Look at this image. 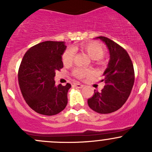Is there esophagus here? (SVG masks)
<instances>
[{
	"label": "esophagus",
	"instance_id": "obj_1",
	"mask_svg": "<svg viewBox=\"0 0 152 152\" xmlns=\"http://www.w3.org/2000/svg\"><path fill=\"white\" fill-rule=\"evenodd\" d=\"M73 85H74L76 88H79V89L82 88V87H84L83 85H82V84L80 83H78V82H75V83H73Z\"/></svg>",
	"mask_w": 152,
	"mask_h": 152
}]
</instances>
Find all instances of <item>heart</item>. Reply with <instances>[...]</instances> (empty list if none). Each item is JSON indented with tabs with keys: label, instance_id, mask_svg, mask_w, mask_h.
<instances>
[{
	"label": "heart",
	"instance_id": "heart-1",
	"mask_svg": "<svg viewBox=\"0 0 152 152\" xmlns=\"http://www.w3.org/2000/svg\"><path fill=\"white\" fill-rule=\"evenodd\" d=\"M79 48L83 52L87 53L90 58L93 60L99 61L104 55V48L98 42H87V43H82L79 45ZM75 51L73 48H68L64 52L62 55V62L65 65H68L72 63L74 57ZM92 70L90 69H84L81 67H76L73 69V74L76 77L82 79V78L87 77L91 75Z\"/></svg>",
	"mask_w": 152,
	"mask_h": 152
}]
</instances>
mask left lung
Segmentation results:
<instances>
[{
	"instance_id": "1",
	"label": "left lung",
	"mask_w": 152,
	"mask_h": 152,
	"mask_svg": "<svg viewBox=\"0 0 152 152\" xmlns=\"http://www.w3.org/2000/svg\"><path fill=\"white\" fill-rule=\"evenodd\" d=\"M95 39L104 42L110 60L102 80L104 82V87L100 92L95 90L87 104L93 111L108 114L119 110L128 99L134 85V67L128 53L121 46L105 37Z\"/></svg>"
}]
</instances>
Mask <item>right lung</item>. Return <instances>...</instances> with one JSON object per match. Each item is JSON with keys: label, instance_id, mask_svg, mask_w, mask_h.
<instances>
[{"label": "right lung", "instance_id": "add662e5", "mask_svg": "<svg viewBox=\"0 0 152 152\" xmlns=\"http://www.w3.org/2000/svg\"><path fill=\"white\" fill-rule=\"evenodd\" d=\"M65 42L45 41L34 45L25 53L18 71V82L23 96L36 113L54 115L67 104L70 84L55 85L56 70L63 67Z\"/></svg>", "mask_w": 152, "mask_h": 152}]
</instances>
